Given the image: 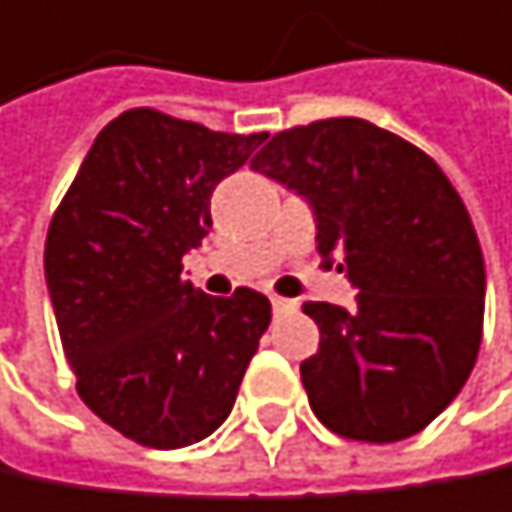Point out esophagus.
<instances>
[{
	"instance_id": "34e87169",
	"label": "esophagus",
	"mask_w": 512,
	"mask_h": 512,
	"mask_svg": "<svg viewBox=\"0 0 512 512\" xmlns=\"http://www.w3.org/2000/svg\"><path fill=\"white\" fill-rule=\"evenodd\" d=\"M271 306H274V312L277 315H283V312H294L297 309V300H286V297H271Z\"/></svg>"
}]
</instances>
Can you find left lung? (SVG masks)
<instances>
[{
    "label": "left lung",
    "instance_id": "left-lung-1",
    "mask_svg": "<svg viewBox=\"0 0 512 512\" xmlns=\"http://www.w3.org/2000/svg\"><path fill=\"white\" fill-rule=\"evenodd\" d=\"M250 167L312 206L318 253L359 291L351 309L303 303L321 330L300 362L312 413L356 442L424 430L483 336L486 271L460 194L427 153L359 117L277 132Z\"/></svg>",
    "mask_w": 512,
    "mask_h": 512
}]
</instances>
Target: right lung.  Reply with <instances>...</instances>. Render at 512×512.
I'll return each mask as SVG.
<instances>
[{
    "mask_svg": "<svg viewBox=\"0 0 512 512\" xmlns=\"http://www.w3.org/2000/svg\"><path fill=\"white\" fill-rule=\"evenodd\" d=\"M265 138L129 108L96 135L52 215L43 268L76 392L138 445L215 433L271 324L253 288L209 297L182 280V256L212 226V191Z\"/></svg>",
    "mask_w": 512,
    "mask_h": 512,
    "instance_id": "right-lung-1",
    "label": "right lung"
}]
</instances>
